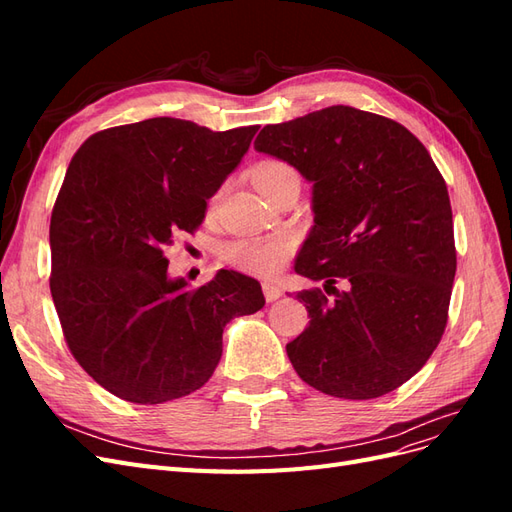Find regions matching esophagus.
<instances>
[{"mask_svg": "<svg viewBox=\"0 0 512 512\" xmlns=\"http://www.w3.org/2000/svg\"><path fill=\"white\" fill-rule=\"evenodd\" d=\"M262 292H265V299L269 301V303H273V301H277L282 297V288L280 286H275V284H269V282H265L262 284Z\"/></svg>", "mask_w": 512, "mask_h": 512, "instance_id": "34e87169", "label": "esophagus"}]
</instances>
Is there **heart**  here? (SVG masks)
Masks as SVG:
<instances>
[{"label":"heart","instance_id":"obj_1","mask_svg":"<svg viewBox=\"0 0 512 512\" xmlns=\"http://www.w3.org/2000/svg\"><path fill=\"white\" fill-rule=\"evenodd\" d=\"M290 177H299L288 162L282 160H262L252 173L254 185L260 194H265L275 183ZM292 252V241L288 237H269V239H245L228 243L222 256L230 265L256 275H275L280 271Z\"/></svg>","mask_w":512,"mask_h":512}]
</instances>
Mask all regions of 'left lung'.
I'll return each mask as SVG.
<instances>
[{
  "label": "left lung",
  "mask_w": 512,
  "mask_h": 512,
  "mask_svg": "<svg viewBox=\"0 0 512 512\" xmlns=\"http://www.w3.org/2000/svg\"><path fill=\"white\" fill-rule=\"evenodd\" d=\"M254 149L314 183L294 271L333 299L297 292L312 320L286 344L292 367L333 397L395 391L440 344L457 271L451 200L429 151L401 123L342 104L265 126Z\"/></svg>",
  "instance_id": "1"
}]
</instances>
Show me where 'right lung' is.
<instances>
[{"instance_id": "obj_1", "label": "right lung", "mask_w": 512, "mask_h": 512, "mask_svg": "<svg viewBox=\"0 0 512 512\" xmlns=\"http://www.w3.org/2000/svg\"><path fill=\"white\" fill-rule=\"evenodd\" d=\"M256 132L156 117L74 153L51 215V294L72 356L115 397L151 406L198 391L226 322L265 305L254 277L220 269L192 288L170 280L164 256L203 224Z\"/></svg>"}]
</instances>
